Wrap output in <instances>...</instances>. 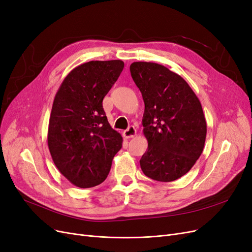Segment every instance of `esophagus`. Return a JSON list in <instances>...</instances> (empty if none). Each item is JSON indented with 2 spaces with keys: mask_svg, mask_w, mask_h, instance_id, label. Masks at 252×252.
I'll use <instances>...</instances> for the list:
<instances>
[{
  "mask_svg": "<svg viewBox=\"0 0 252 252\" xmlns=\"http://www.w3.org/2000/svg\"><path fill=\"white\" fill-rule=\"evenodd\" d=\"M136 134V129L134 128V126H129L126 130H124L123 135L127 139H130L133 138V136Z\"/></svg>",
  "mask_w": 252,
  "mask_h": 252,
  "instance_id": "esophagus-1",
  "label": "esophagus"
}]
</instances>
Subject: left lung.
I'll list each match as a JSON object with an SVG mask.
<instances>
[{
    "label": "left lung",
    "instance_id": "obj_1",
    "mask_svg": "<svg viewBox=\"0 0 252 252\" xmlns=\"http://www.w3.org/2000/svg\"><path fill=\"white\" fill-rule=\"evenodd\" d=\"M130 72L145 104L142 122L148 148L141 168L158 182L178 180L204 148L207 125L201 102L181 75L163 65L134 62Z\"/></svg>",
    "mask_w": 252,
    "mask_h": 252
}]
</instances>
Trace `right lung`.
<instances>
[{"mask_svg":"<svg viewBox=\"0 0 252 252\" xmlns=\"http://www.w3.org/2000/svg\"><path fill=\"white\" fill-rule=\"evenodd\" d=\"M123 68L121 60L84 63L67 74L53 100L48 148L59 171L74 186L103 183L122 148L123 138L108 123L103 98Z\"/></svg>","mask_w":252,"mask_h":252,"instance_id":"right-lung-1","label":"right lung"}]
</instances>
